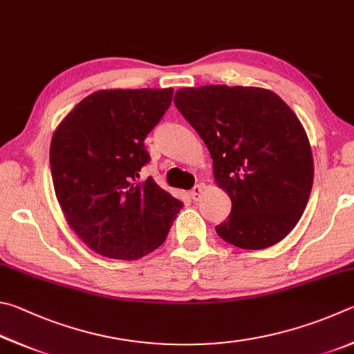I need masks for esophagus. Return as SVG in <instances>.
Segmentation results:
<instances>
[{
  "label": "esophagus",
  "mask_w": 354,
  "mask_h": 354,
  "mask_svg": "<svg viewBox=\"0 0 354 354\" xmlns=\"http://www.w3.org/2000/svg\"><path fill=\"white\" fill-rule=\"evenodd\" d=\"M202 193H203L202 185H196V187L189 191V196H191V199H193L194 202H197L202 197Z\"/></svg>",
  "instance_id": "1"
}]
</instances>
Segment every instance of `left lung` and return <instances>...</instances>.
I'll return each mask as SVG.
<instances>
[{
  "instance_id": "obj_1",
  "label": "left lung",
  "mask_w": 354,
  "mask_h": 354,
  "mask_svg": "<svg viewBox=\"0 0 354 354\" xmlns=\"http://www.w3.org/2000/svg\"><path fill=\"white\" fill-rule=\"evenodd\" d=\"M213 158L214 180L232 199L216 233L241 249L280 243L300 221L311 194V146L299 118L274 91L203 85L174 96Z\"/></svg>"
}]
</instances>
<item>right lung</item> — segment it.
Masks as SVG:
<instances>
[{
  "mask_svg": "<svg viewBox=\"0 0 354 354\" xmlns=\"http://www.w3.org/2000/svg\"><path fill=\"white\" fill-rule=\"evenodd\" d=\"M172 88L99 90L55 130L53 183L73 232L107 258L136 259L165 243L183 203L152 177L145 140L172 101Z\"/></svg>",
  "mask_w": 354,
  "mask_h": 354,
  "instance_id": "1",
  "label": "right lung"
}]
</instances>
